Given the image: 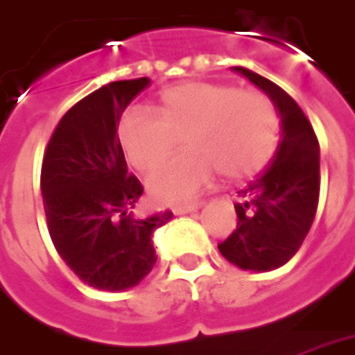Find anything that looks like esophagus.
<instances>
[{"label":"esophagus","instance_id":"34e87169","mask_svg":"<svg viewBox=\"0 0 355 355\" xmlns=\"http://www.w3.org/2000/svg\"><path fill=\"white\" fill-rule=\"evenodd\" d=\"M202 206V202H196L193 206H183V207H174V213L175 215H185V213H193L196 211L198 207Z\"/></svg>","mask_w":355,"mask_h":355}]
</instances>
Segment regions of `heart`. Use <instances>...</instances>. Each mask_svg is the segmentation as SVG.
Here are the masks:
<instances>
[{
  "instance_id": "heart-1",
  "label": "heart",
  "mask_w": 355,
  "mask_h": 355,
  "mask_svg": "<svg viewBox=\"0 0 355 355\" xmlns=\"http://www.w3.org/2000/svg\"><path fill=\"white\" fill-rule=\"evenodd\" d=\"M130 164L153 172L185 140L187 153L149 178L161 204H187L211 181L215 168L245 180L268 166L279 146V116L263 93L226 84L187 82L161 93L159 114L130 108L119 123Z\"/></svg>"
}]
</instances>
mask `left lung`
<instances>
[{
	"instance_id": "8db88e82",
	"label": "left lung",
	"mask_w": 355,
	"mask_h": 355,
	"mask_svg": "<svg viewBox=\"0 0 355 355\" xmlns=\"http://www.w3.org/2000/svg\"><path fill=\"white\" fill-rule=\"evenodd\" d=\"M262 89L281 116V144L271 166L238 191V226L218 243L241 269L269 271L288 262L311 230L320 196V144L297 103L271 80L232 67Z\"/></svg>"
}]
</instances>
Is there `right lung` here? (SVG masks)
<instances>
[{"mask_svg": "<svg viewBox=\"0 0 355 355\" xmlns=\"http://www.w3.org/2000/svg\"><path fill=\"white\" fill-rule=\"evenodd\" d=\"M149 78L119 80L98 87L61 117L41 170L50 238L69 268L106 292L132 288L157 262L153 232L172 211L138 217L144 193L129 174L117 137L121 114Z\"/></svg>", "mask_w": 355, "mask_h": 355, "instance_id": "obj_1", "label": "right lung"}]
</instances>
